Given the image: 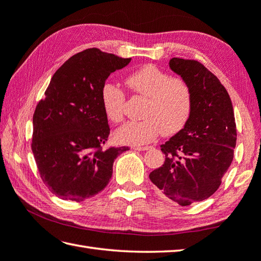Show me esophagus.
<instances>
[{
    "mask_svg": "<svg viewBox=\"0 0 261 261\" xmlns=\"http://www.w3.org/2000/svg\"><path fill=\"white\" fill-rule=\"evenodd\" d=\"M135 150H138V151H145V150H148L150 149L149 146H145V147H134Z\"/></svg>",
    "mask_w": 261,
    "mask_h": 261,
    "instance_id": "esophagus-1",
    "label": "esophagus"
}]
</instances>
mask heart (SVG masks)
Instances as JSON below:
<instances>
[{
    "label": "heart",
    "mask_w": 261,
    "mask_h": 261,
    "mask_svg": "<svg viewBox=\"0 0 261 261\" xmlns=\"http://www.w3.org/2000/svg\"><path fill=\"white\" fill-rule=\"evenodd\" d=\"M125 86L134 95L145 97L140 121H129L117 127L114 137L124 145L140 146L154 141L162 132L177 134L190 120L193 109L191 87L182 78H171L154 64L140 66L126 76ZM105 116L111 122L122 121L125 95L119 87L105 84L100 91Z\"/></svg>",
    "instance_id": "1"
}]
</instances>
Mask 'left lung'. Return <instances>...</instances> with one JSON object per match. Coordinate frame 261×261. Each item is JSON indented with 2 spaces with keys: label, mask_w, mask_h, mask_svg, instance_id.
I'll use <instances>...</instances> for the list:
<instances>
[{
  "label": "left lung",
  "mask_w": 261,
  "mask_h": 261,
  "mask_svg": "<svg viewBox=\"0 0 261 261\" xmlns=\"http://www.w3.org/2000/svg\"><path fill=\"white\" fill-rule=\"evenodd\" d=\"M170 68L190 85L188 124L161 146L165 162L149 174L163 195L189 206L215 193L233 161L237 125L231 98L215 74L195 60L173 58Z\"/></svg>",
  "instance_id": "1"
}]
</instances>
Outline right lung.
Here are the masks:
<instances>
[{
	"mask_svg": "<svg viewBox=\"0 0 261 261\" xmlns=\"http://www.w3.org/2000/svg\"><path fill=\"white\" fill-rule=\"evenodd\" d=\"M131 59L88 48L53 74L33 116L32 149L43 182L63 200L84 201L109 185L115 158L129 147L103 150L110 126L100 100L109 75Z\"/></svg>",
	"mask_w": 261,
	"mask_h": 261,
	"instance_id": "add662e5",
	"label": "right lung"
}]
</instances>
